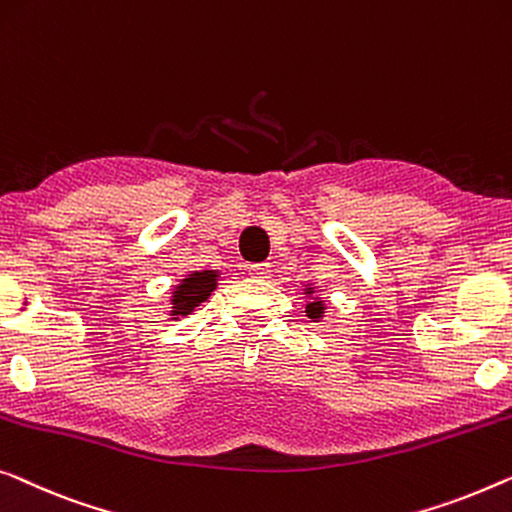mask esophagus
I'll return each instance as SVG.
<instances>
[{"mask_svg":"<svg viewBox=\"0 0 512 512\" xmlns=\"http://www.w3.org/2000/svg\"><path fill=\"white\" fill-rule=\"evenodd\" d=\"M249 274H251V277H258V279L268 277V274H270V265H268V263H251V265H249Z\"/></svg>","mask_w":512,"mask_h":512,"instance_id":"obj_1","label":"esophagus"}]
</instances>
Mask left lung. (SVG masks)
<instances>
[{
  "label": "left lung",
  "instance_id": "1",
  "mask_svg": "<svg viewBox=\"0 0 512 512\" xmlns=\"http://www.w3.org/2000/svg\"><path fill=\"white\" fill-rule=\"evenodd\" d=\"M305 293L311 295V293H314V288H305ZM323 314H325V302L323 300L309 302V305H307V316L309 318H314V321H318V318H321Z\"/></svg>",
  "mask_w": 512,
  "mask_h": 512
}]
</instances>
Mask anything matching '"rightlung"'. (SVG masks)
<instances>
[{
  "label": "right lung",
  "instance_id": "add662e5",
  "mask_svg": "<svg viewBox=\"0 0 512 512\" xmlns=\"http://www.w3.org/2000/svg\"><path fill=\"white\" fill-rule=\"evenodd\" d=\"M217 270H201L191 272L182 279L180 286H175L173 291V314L170 316H187L194 311L201 302L210 298V293L217 288Z\"/></svg>",
  "mask_w": 512,
  "mask_h": 512
}]
</instances>
